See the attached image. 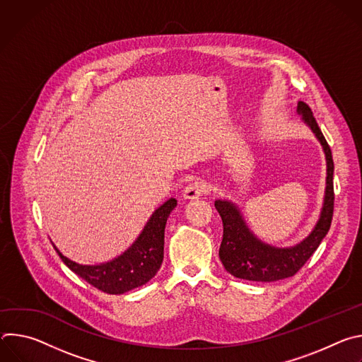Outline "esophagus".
Here are the masks:
<instances>
[{
	"label": "esophagus",
	"instance_id": "34e87169",
	"mask_svg": "<svg viewBox=\"0 0 362 362\" xmlns=\"http://www.w3.org/2000/svg\"><path fill=\"white\" fill-rule=\"evenodd\" d=\"M208 190H209V185L208 183L203 182V180H194V182H192L190 185L186 186V189L183 190V197L189 199V200L197 199V197H200L203 193H206Z\"/></svg>",
	"mask_w": 362,
	"mask_h": 362
}]
</instances>
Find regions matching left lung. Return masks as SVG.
<instances>
[{
	"mask_svg": "<svg viewBox=\"0 0 362 362\" xmlns=\"http://www.w3.org/2000/svg\"><path fill=\"white\" fill-rule=\"evenodd\" d=\"M298 113L321 141L327 159V187L320 221L313 232L292 247H275L257 239L246 226L239 209L229 200H216L215 208L223 223V238L219 257L225 269L240 279L272 282L293 276L313 256L327 236L334 215V160L313 110L303 101L298 103Z\"/></svg>",
	"mask_w": 362,
	"mask_h": 362,
	"instance_id": "8db88e82",
	"label": "left lung"
}]
</instances>
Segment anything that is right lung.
<instances>
[{
    "label": "right lung",
    "mask_w": 362,
    "mask_h": 362,
    "mask_svg": "<svg viewBox=\"0 0 362 362\" xmlns=\"http://www.w3.org/2000/svg\"><path fill=\"white\" fill-rule=\"evenodd\" d=\"M177 200L169 199L154 211L136 242L113 261L100 265H80L66 257L56 246L62 261L80 278L101 292L117 295L147 284L163 262L165 228Z\"/></svg>",
    "instance_id": "add662e5"
}]
</instances>
